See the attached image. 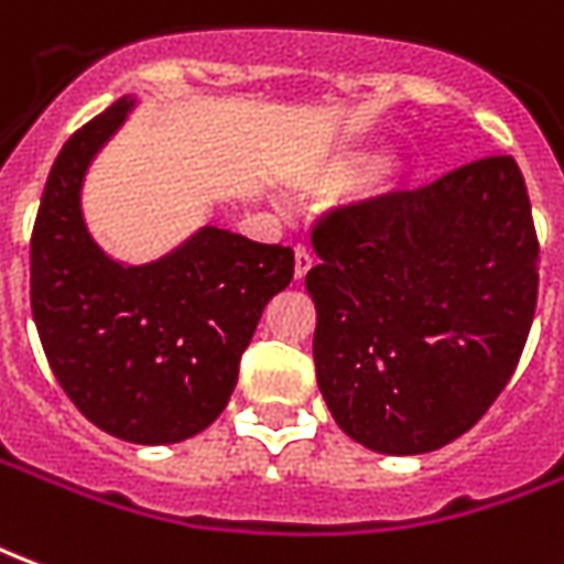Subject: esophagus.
Returning a JSON list of instances; mask_svg holds the SVG:
<instances>
[{
  "label": "esophagus",
  "mask_w": 564,
  "mask_h": 564,
  "mask_svg": "<svg viewBox=\"0 0 564 564\" xmlns=\"http://www.w3.org/2000/svg\"><path fill=\"white\" fill-rule=\"evenodd\" d=\"M310 267H313V254L306 246H297L294 249V279H303V275L310 273Z\"/></svg>",
  "instance_id": "34e87169"
}]
</instances>
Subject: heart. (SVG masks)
Here are the masks:
<instances>
[{"label": "heart", "mask_w": 564, "mask_h": 564, "mask_svg": "<svg viewBox=\"0 0 564 564\" xmlns=\"http://www.w3.org/2000/svg\"><path fill=\"white\" fill-rule=\"evenodd\" d=\"M386 163V151L382 148H355V151H343L334 161H327L315 182L325 187H346L361 182L365 175L377 173L379 166Z\"/></svg>", "instance_id": "obj_1"}]
</instances>
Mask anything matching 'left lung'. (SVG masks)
<instances>
[{
    "instance_id": "left-lung-1",
    "label": "left lung",
    "mask_w": 564,
    "mask_h": 564,
    "mask_svg": "<svg viewBox=\"0 0 564 564\" xmlns=\"http://www.w3.org/2000/svg\"><path fill=\"white\" fill-rule=\"evenodd\" d=\"M313 249L315 379L339 429L382 455L431 453L474 429L513 377L538 303L517 161L495 154L330 212Z\"/></svg>"
}]
</instances>
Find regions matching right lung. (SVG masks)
<instances>
[{
	"label": "right lung",
	"instance_id": "1",
	"mask_svg": "<svg viewBox=\"0 0 564 564\" xmlns=\"http://www.w3.org/2000/svg\"><path fill=\"white\" fill-rule=\"evenodd\" d=\"M133 106L111 102L51 166L30 239V301L69 401L111 437L158 446L221 416L263 306L289 289L294 251L215 225L139 267L99 249L84 225V175Z\"/></svg>",
	"mask_w": 564,
	"mask_h": 564
}]
</instances>
